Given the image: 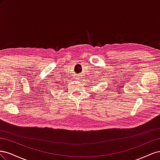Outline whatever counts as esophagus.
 Masks as SVG:
<instances>
[{"instance_id": "34e87169", "label": "esophagus", "mask_w": 160, "mask_h": 160, "mask_svg": "<svg viewBox=\"0 0 160 160\" xmlns=\"http://www.w3.org/2000/svg\"><path fill=\"white\" fill-rule=\"evenodd\" d=\"M77 79H79V77H77Z\"/></svg>"}]
</instances>
